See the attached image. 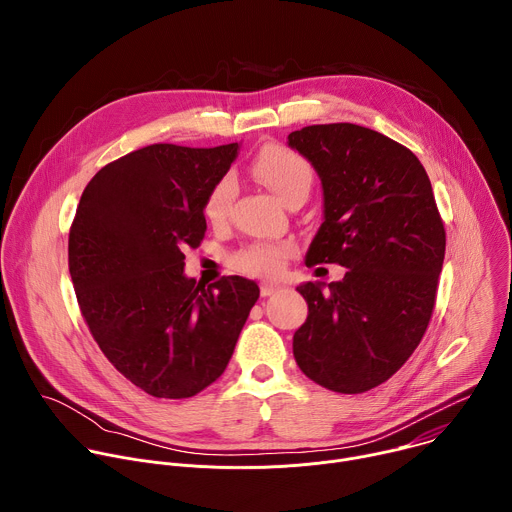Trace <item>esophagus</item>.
Here are the masks:
<instances>
[{
    "instance_id": "obj_1",
    "label": "esophagus",
    "mask_w": 512,
    "mask_h": 512,
    "mask_svg": "<svg viewBox=\"0 0 512 512\" xmlns=\"http://www.w3.org/2000/svg\"><path fill=\"white\" fill-rule=\"evenodd\" d=\"M281 289V285L279 283H273V281H263L261 283V296L263 298H267V296H273L275 291H279Z\"/></svg>"
}]
</instances>
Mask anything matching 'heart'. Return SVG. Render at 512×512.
<instances>
[{
    "mask_svg": "<svg viewBox=\"0 0 512 512\" xmlns=\"http://www.w3.org/2000/svg\"><path fill=\"white\" fill-rule=\"evenodd\" d=\"M251 170L285 204L296 198H306L314 184V170L310 162L283 143L263 145L253 160ZM233 192L235 188L231 178H221L212 184L202 206V212L210 223L216 225L225 221ZM291 253H294V245L287 241H259L239 249L231 257V263L237 271L269 277L277 275L285 267Z\"/></svg>",
    "mask_w": 512,
    "mask_h": 512,
    "instance_id": "b5f03b06",
    "label": "heart"
}]
</instances>
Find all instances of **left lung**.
<instances>
[{
  "label": "left lung",
  "mask_w": 512,
  "mask_h": 512,
  "mask_svg": "<svg viewBox=\"0 0 512 512\" xmlns=\"http://www.w3.org/2000/svg\"><path fill=\"white\" fill-rule=\"evenodd\" d=\"M316 168L324 223L306 265L338 263L342 281L304 283L308 318L294 356L314 383L346 395L391 379L419 346L433 314L446 229L417 156L354 123L287 135Z\"/></svg>",
  "instance_id": "obj_1"
}]
</instances>
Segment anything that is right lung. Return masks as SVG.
I'll return each mask as SVG.
<instances>
[{"label": "right lung", "mask_w": 512, "mask_h": 512, "mask_svg": "<svg viewBox=\"0 0 512 512\" xmlns=\"http://www.w3.org/2000/svg\"><path fill=\"white\" fill-rule=\"evenodd\" d=\"M239 143H154L87 184L68 233V271L81 314L113 367L158 399L194 397L227 369L259 300L241 275L196 283L184 249L206 233L204 198Z\"/></svg>", "instance_id": "add662e5"}]
</instances>
